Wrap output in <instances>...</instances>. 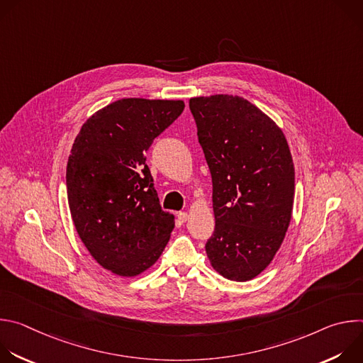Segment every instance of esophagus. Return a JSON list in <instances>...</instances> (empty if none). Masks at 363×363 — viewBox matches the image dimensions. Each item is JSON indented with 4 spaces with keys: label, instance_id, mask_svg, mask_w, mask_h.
I'll list each match as a JSON object with an SVG mask.
<instances>
[{
    "label": "esophagus",
    "instance_id": "1",
    "mask_svg": "<svg viewBox=\"0 0 363 363\" xmlns=\"http://www.w3.org/2000/svg\"><path fill=\"white\" fill-rule=\"evenodd\" d=\"M178 220H179V223H185L188 220V214L184 213V211L178 213Z\"/></svg>",
    "mask_w": 363,
    "mask_h": 363
}]
</instances>
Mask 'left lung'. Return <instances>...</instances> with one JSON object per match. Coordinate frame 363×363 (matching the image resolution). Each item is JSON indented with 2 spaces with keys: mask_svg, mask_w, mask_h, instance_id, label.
Listing matches in <instances>:
<instances>
[{
  "mask_svg": "<svg viewBox=\"0 0 363 363\" xmlns=\"http://www.w3.org/2000/svg\"><path fill=\"white\" fill-rule=\"evenodd\" d=\"M213 178L216 230L205 251L223 277L247 281L279 251L294 199V165L283 130L233 94L189 99Z\"/></svg>",
  "mask_w": 363,
  "mask_h": 363,
  "instance_id": "8db88e82",
  "label": "left lung"
}]
</instances>
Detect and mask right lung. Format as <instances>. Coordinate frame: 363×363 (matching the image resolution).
<instances>
[{
    "label": "right lung",
    "instance_id": "obj_1",
    "mask_svg": "<svg viewBox=\"0 0 363 363\" xmlns=\"http://www.w3.org/2000/svg\"><path fill=\"white\" fill-rule=\"evenodd\" d=\"M182 100L121 99L82 126L66 185L76 231L94 260L122 277L157 263L175 227L162 211L145 152L182 113Z\"/></svg>",
    "mask_w": 363,
    "mask_h": 363
}]
</instances>
